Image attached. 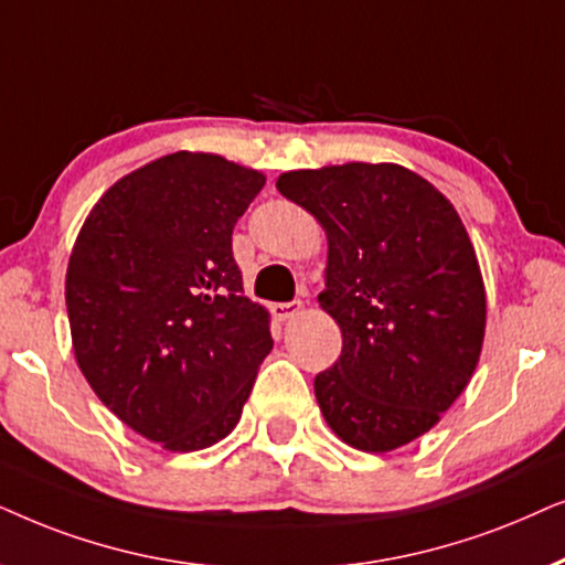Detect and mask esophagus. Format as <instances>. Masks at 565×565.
Here are the masks:
<instances>
[{
    "instance_id": "34e87169",
    "label": "esophagus",
    "mask_w": 565,
    "mask_h": 565,
    "mask_svg": "<svg viewBox=\"0 0 565 565\" xmlns=\"http://www.w3.org/2000/svg\"><path fill=\"white\" fill-rule=\"evenodd\" d=\"M299 310H302V302H299V299H291V302H278L270 307V312H274L276 320L295 318V315H299Z\"/></svg>"
}]
</instances>
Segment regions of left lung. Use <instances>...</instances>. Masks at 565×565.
<instances>
[{
  "mask_svg": "<svg viewBox=\"0 0 565 565\" xmlns=\"http://www.w3.org/2000/svg\"><path fill=\"white\" fill-rule=\"evenodd\" d=\"M328 235L322 310L343 349L315 377L328 426L361 452L418 439L478 366L486 289L455 206L401 164L349 162L276 180Z\"/></svg>",
  "mask_w": 565,
  "mask_h": 565,
  "instance_id": "1",
  "label": "left lung"
}]
</instances>
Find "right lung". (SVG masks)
I'll use <instances>...</instances> for the list:
<instances>
[{
    "mask_svg": "<svg viewBox=\"0 0 565 565\" xmlns=\"http://www.w3.org/2000/svg\"><path fill=\"white\" fill-rule=\"evenodd\" d=\"M263 185L220 154H164L110 185L72 247L79 370L126 426L170 452L224 439L274 349L232 255V230Z\"/></svg>",
    "mask_w": 565,
    "mask_h": 565,
    "instance_id": "obj_1",
    "label": "right lung"
}]
</instances>
